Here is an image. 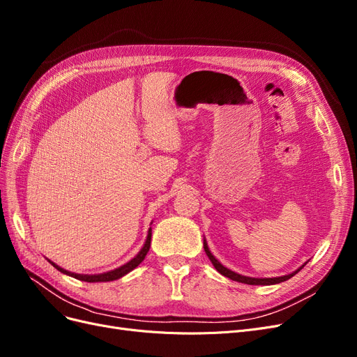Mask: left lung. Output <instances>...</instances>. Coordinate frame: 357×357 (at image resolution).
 <instances>
[{
    "mask_svg": "<svg viewBox=\"0 0 357 357\" xmlns=\"http://www.w3.org/2000/svg\"><path fill=\"white\" fill-rule=\"evenodd\" d=\"M204 251H206L207 257H208V258H210V261H211V264L214 266V268H215L217 271H219L220 274H223L225 277L230 278V280L239 282V283H245V284H261V286H268V284H277V283H282V282L289 280V278H291L294 274L299 273V271L306 266V262H305V264H303L302 267H299L296 271H293V273L286 274V275H282V277H273V278H255V277H246V275L238 274V273H235V271H231V270L226 268L225 266H222L220 262L217 261V259L214 258V255L210 252L206 239H204Z\"/></svg>",
    "mask_w": 357,
    "mask_h": 357,
    "instance_id": "left-lung-1",
    "label": "left lung"
}]
</instances>
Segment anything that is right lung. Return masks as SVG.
I'll use <instances>...</instances> for the list:
<instances>
[{
  "instance_id": "1",
  "label": "right lung",
  "mask_w": 357,
  "mask_h": 357,
  "mask_svg": "<svg viewBox=\"0 0 357 357\" xmlns=\"http://www.w3.org/2000/svg\"><path fill=\"white\" fill-rule=\"evenodd\" d=\"M150 242H151V227L149 229V235H147V239L144 242V246L142 248V251L138 252L131 261H128L127 264H123L115 270H111L107 273H102V274H75V273H71V271H67L64 268H61L59 266H56L55 262L50 261L51 264L61 273H64L67 275H71L74 278H77V280H82V282H87V283H99V282H112V280H118V278H121L122 275L128 274L130 271H132L135 267L140 266V262L146 258L149 250H150Z\"/></svg>"
}]
</instances>
